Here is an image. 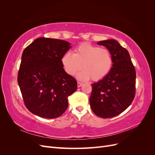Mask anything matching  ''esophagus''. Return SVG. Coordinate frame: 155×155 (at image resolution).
Masks as SVG:
<instances>
[{
  "instance_id": "1",
  "label": "esophagus",
  "mask_w": 155,
  "mask_h": 155,
  "mask_svg": "<svg viewBox=\"0 0 155 155\" xmlns=\"http://www.w3.org/2000/svg\"><path fill=\"white\" fill-rule=\"evenodd\" d=\"M82 85H83V83H81V82H79V81H78V87H81V86H82Z\"/></svg>"
}]
</instances>
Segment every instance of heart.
Instances as JSON below:
<instances>
[{"mask_svg":"<svg viewBox=\"0 0 155 155\" xmlns=\"http://www.w3.org/2000/svg\"><path fill=\"white\" fill-rule=\"evenodd\" d=\"M64 71L70 76L76 75L83 69L78 77L82 80L99 81L107 76L113 64L110 51L105 48L84 43L74 50V54H65L61 58Z\"/></svg>","mask_w":155,"mask_h":155,"instance_id":"obj_1","label":"heart"}]
</instances>
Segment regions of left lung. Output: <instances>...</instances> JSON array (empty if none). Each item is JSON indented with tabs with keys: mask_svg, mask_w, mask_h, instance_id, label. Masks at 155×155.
Returning <instances> with one entry per match:
<instances>
[{
	"mask_svg": "<svg viewBox=\"0 0 155 155\" xmlns=\"http://www.w3.org/2000/svg\"><path fill=\"white\" fill-rule=\"evenodd\" d=\"M109 49L113 58L110 72L93 83L90 97L92 110L103 118L121 114L133 102L136 92V71L129 51L114 39L98 42Z\"/></svg>",
	"mask_w": 155,
	"mask_h": 155,
	"instance_id": "left-lung-1",
	"label": "left lung"
}]
</instances>
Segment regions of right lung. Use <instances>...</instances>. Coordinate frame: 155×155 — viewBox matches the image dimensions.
I'll use <instances>...</instances> for the list:
<instances>
[{"label":"right lung","instance_id":"1","mask_svg":"<svg viewBox=\"0 0 155 155\" xmlns=\"http://www.w3.org/2000/svg\"><path fill=\"white\" fill-rule=\"evenodd\" d=\"M70 47L65 41L41 37L23 51L17 81L31 113L55 118L67 109L68 97L78 88L76 79L66 73L61 63Z\"/></svg>","mask_w":155,"mask_h":155}]
</instances>
